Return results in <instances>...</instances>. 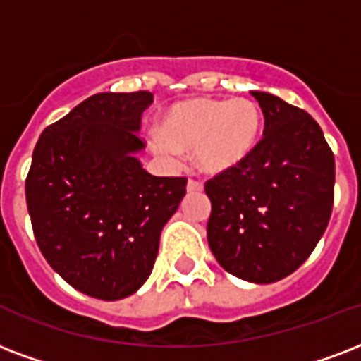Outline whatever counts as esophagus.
<instances>
[{"mask_svg": "<svg viewBox=\"0 0 361 361\" xmlns=\"http://www.w3.org/2000/svg\"><path fill=\"white\" fill-rule=\"evenodd\" d=\"M187 191L189 192H197V191H202V183L195 180H189L187 181Z\"/></svg>", "mask_w": 361, "mask_h": 361, "instance_id": "esophagus-1", "label": "esophagus"}]
</instances>
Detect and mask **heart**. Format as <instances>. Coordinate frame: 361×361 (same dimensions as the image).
Segmentation results:
<instances>
[{
  "label": "heart",
  "instance_id": "heart-1",
  "mask_svg": "<svg viewBox=\"0 0 361 361\" xmlns=\"http://www.w3.org/2000/svg\"><path fill=\"white\" fill-rule=\"evenodd\" d=\"M261 132V109L247 98L178 102L149 136L151 149L166 161L191 151L200 172L216 176L236 169L252 155Z\"/></svg>",
  "mask_w": 361,
  "mask_h": 361
}]
</instances>
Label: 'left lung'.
Returning a JSON list of instances; mask_svg holds the SVG:
<instances>
[{
  "label": "left lung",
  "mask_w": 361,
  "mask_h": 361,
  "mask_svg": "<svg viewBox=\"0 0 361 361\" xmlns=\"http://www.w3.org/2000/svg\"><path fill=\"white\" fill-rule=\"evenodd\" d=\"M259 102L263 140L236 169L206 183L208 244L236 279L272 284L307 261L334 208L335 161L307 111L269 92Z\"/></svg>",
  "instance_id": "obj_1"
}]
</instances>
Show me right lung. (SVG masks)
<instances>
[{"label": "right lung", "instance_id": "obj_1", "mask_svg": "<svg viewBox=\"0 0 361 361\" xmlns=\"http://www.w3.org/2000/svg\"><path fill=\"white\" fill-rule=\"evenodd\" d=\"M153 94L100 92L41 132L26 202L47 263L85 295L117 301L149 279L185 178L142 166L137 132Z\"/></svg>", "mask_w": 361, "mask_h": 361}]
</instances>
